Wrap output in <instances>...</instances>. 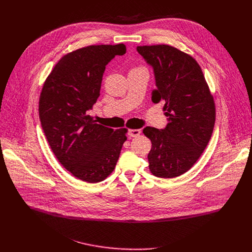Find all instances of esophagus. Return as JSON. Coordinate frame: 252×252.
Listing matches in <instances>:
<instances>
[{
	"label": "esophagus",
	"instance_id": "obj_1",
	"mask_svg": "<svg viewBox=\"0 0 252 252\" xmlns=\"http://www.w3.org/2000/svg\"><path fill=\"white\" fill-rule=\"evenodd\" d=\"M141 133V130L140 129H129L128 130V135L131 136V137H134V136H137Z\"/></svg>",
	"mask_w": 252,
	"mask_h": 252
}]
</instances>
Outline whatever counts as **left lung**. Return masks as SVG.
<instances>
[{
	"label": "left lung",
	"mask_w": 252,
	"mask_h": 252,
	"mask_svg": "<svg viewBox=\"0 0 252 252\" xmlns=\"http://www.w3.org/2000/svg\"><path fill=\"white\" fill-rule=\"evenodd\" d=\"M136 51L153 66L157 89L152 100L164 102L168 121L162 129L147 126L142 130L152 141L149 167L158 177H176L191 168L211 137L213 96L191 56L168 45L139 46Z\"/></svg>",
	"instance_id": "1"
}]
</instances>
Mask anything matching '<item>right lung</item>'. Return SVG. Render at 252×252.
Returning a JSON list of instances; mask_svg holds the SVG:
<instances>
[{
  "instance_id": "1",
  "label": "right lung",
  "mask_w": 252,
  "mask_h": 252,
  "mask_svg": "<svg viewBox=\"0 0 252 252\" xmlns=\"http://www.w3.org/2000/svg\"><path fill=\"white\" fill-rule=\"evenodd\" d=\"M126 52L124 44L97 45L63 56L47 78L39 101L40 121L58 160L84 182H102L115 169L126 128L95 123L88 111L99 96L105 65Z\"/></svg>"
}]
</instances>
